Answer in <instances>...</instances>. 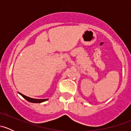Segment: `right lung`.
Returning <instances> with one entry per match:
<instances>
[{"label":"right lung","mask_w":131,"mask_h":131,"mask_svg":"<svg viewBox=\"0 0 131 131\" xmlns=\"http://www.w3.org/2000/svg\"><path fill=\"white\" fill-rule=\"evenodd\" d=\"M19 94L21 95V96H22V97H24V98L26 100V101H29V102L34 103H40L44 102V101L48 100V99H34V98H31V97H28V96H25V95H23V94L19 93Z\"/></svg>","instance_id":"add662e5"}]
</instances>
